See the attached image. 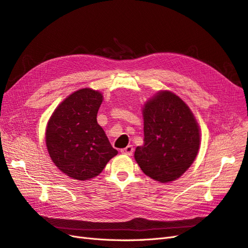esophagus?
Segmentation results:
<instances>
[{
	"instance_id": "1",
	"label": "esophagus",
	"mask_w": 248,
	"mask_h": 248,
	"mask_svg": "<svg viewBox=\"0 0 248 248\" xmlns=\"http://www.w3.org/2000/svg\"><path fill=\"white\" fill-rule=\"evenodd\" d=\"M133 151H134V148H133L131 145L127 146V147L124 148V149H121V153H122V154H125V155H131V154L133 153Z\"/></svg>"
}]
</instances>
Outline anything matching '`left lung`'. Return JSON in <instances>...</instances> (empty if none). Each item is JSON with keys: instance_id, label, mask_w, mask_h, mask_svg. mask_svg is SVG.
I'll use <instances>...</instances> for the list:
<instances>
[{"instance_id": "left-lung-1", "label": "left lung", "mask_w": 248, "mask_h": 248, "mask_svg": "<svg viewBox=\"0 0 248 248\" xmlns=\"http://www.w3.org/2000/svg\"><path fill=\"white\" fill-rule=\"evenodd\" d=\"M144 145L134 158L147 176L168 183L183 175L196 159L200 129L191 110L177 95L161 91L145 104Z\"/></svg>"}]
</instances>
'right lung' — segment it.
<instances>
[{
  "label": "right lung",
  "mask_w": 248,
  "mask_h": 248,
  "mask_svg": "<svg viewBox=\"0 0 248 248\" xmlns=\"http://www.w3.org/2000/svg\"><path fill=\"white\" fill-rule=\"evenodd\" d=\"M101 102V93L80 89L60 104L48 121L46 140L50 158L72 179L98 176L118 154L97 123Z\"/></svg>",
  "instance_id": "1"
}]
</instances>
